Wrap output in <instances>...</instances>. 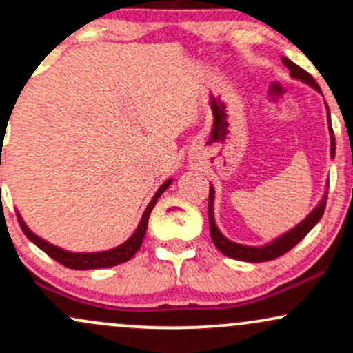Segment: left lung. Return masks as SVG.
<instances>
[{"label": "left lung", "instance_id": "1", "mask_svg": "<svg viewBox=\"0 0 353 353\" xmlns=\"http://www.w3.org/2000/svg\"><path fill=\"white\" fill-rule=\"evenodd\" d=\"M282 63L289 68L290 76L295 79H301L303 83H307L309 86H312L314 89H317L319 92L320 88L317 84V81L312 78V74H309L305 70H302L301 66L292 63L289 58H282ZM329 121H330V114H329ZM330 124V123H329ZM330 136H332V144H330V154L332 157L335 156V137H334V131H332V125H330ZM212 201H214V189L210 188L209 190V229H210V237H212L214 245L221 250L222 254L228 255V257L237 259V261H245V262H267V261H272V259H277L283 255L285 252H289L292 247H295L299 242L302 241L307 234L310 232V229L314 228L315 224L322 219L323 216V210H325V202H327V196L323 197V201L315 208L312 212L307 216L305 221H302L297 228H294L290 232L283 234L279 239H275L274 242L267 244L264 247H249V245H241L236 244V242L229 241L221 234V230L217 229L216 222H214V209H212Z\"/></svg>", "mask_w": 353, "mask_h": 353}]
</instances>
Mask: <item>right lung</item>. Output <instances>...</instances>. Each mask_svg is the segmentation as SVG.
<instances>
[{"label": "right lung", "instance_id": "obj_1", "mask_svg": "<svg viewBox=\"0 0 353 353\" xmlns=\"http://www.w3.org/2000/svg\"><path fill=\"white\" fill-rule=\"evenodd\" d=\"M171 182H172L171 179L165 181L164 184L161 185L159 189H157L156 196L152 197V201L149 202V205L144 210L143 219H141L139 225H137V229H136V232L132 234V236L129 237L128 241L124 242V244L116 247V249L106 250V252H94V254L68 252V250H63V249H59V247L51 245L50 242L43 241V239H39L38 236H36V234L31 232V230L26 228V224L23 222V219L19 216H18V222H19V225H21L24 236L30 239L33 244L38 245L39 249L43 250V252H46L51 259H54L56 262H59V264L68 267V269L88 270V269H104V267H114L117 264H123V262H128L129 259H132V255H134L137 250H139L141 244H143L145 229H148L149 214H151V210H152L154 205H156V202L161 197V194H163L164 190L168 189L169 185H171Z\"/></svg>", "mask_w": 353, "mask_h": 353}]
</instances>
